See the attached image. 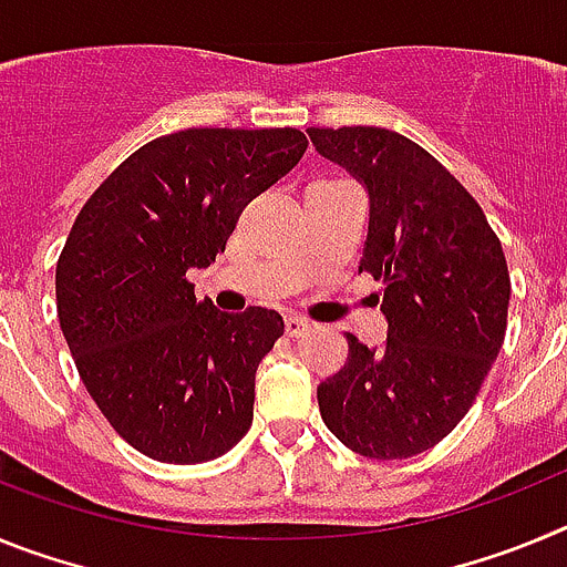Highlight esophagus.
Instances as JSON below:
<instances>
[{
    "instance_id": "obj_1",
    "label": "esophagus",
    "mask_w": 567,
    "mask_h": 567,
    "mask_svg": "<svg viewBox=\"0 0 567 567\" xmlns=\"http://www.w3.org/2000/svg\"><path fill=\"white\" fill-rule=\"evenodd\" d=\"M284 329H287L289 338H303L307 332H312V323L303 318H298V315H289V318L284 320Z\"/></svg>"
}]
</instances>
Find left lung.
<instances>
[{"label":"left lung","instance_id":"8db88e82","mask_svg":"<svg viewBox=\"0 0 567 567\" xmlns=\"http://www.w3.org/2000/svg\"><path fill=\"white\" fill-rule=\"evenodd\" d=\"M307 133L369 193L360 272L383 284L389 323L380 349L346 334L343 369L318 385L320 417L363 457H414L465 417L503 349V244L463 184L412 138L383 127Z\"/></svg>","mask_w":567,"mask_h":567}]
</instances>
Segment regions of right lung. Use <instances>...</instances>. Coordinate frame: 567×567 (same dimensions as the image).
<instances>
[{"mask_svg":"<svg viewBox=\"0 0 567 567\" xmlns=\"http://www.w3.org/2000/svg\"><path fill=\"white\" fill-rule=\"evenodd\" d=\"M307 153L292 127H189L135 150L90 195L56 264L62 334L82 383L158 463L221 457L252 425L255 372L284 318L227 315L187 269L224 252L238 215Z\"/></svg>","mask_w":567,"mask_h":567,"instance_id":"obj_1","label":"right lung"}]
</instances>
